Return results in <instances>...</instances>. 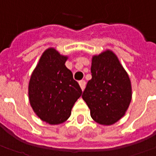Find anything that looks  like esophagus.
<instances>
[{
    "instance_id": "esophagus-1",
    "label": "esophagus",
    "mask_w": 156,
    "mask_h": 156,
    "mask_svg": "<svg viewBox=\"0 0 156 156\" xmlns=\"http://www.w3.org/2000/svg\"><path fill=\"white\" fill-rule=\"evenodd\" d=\"M79 85H80V87L82 89V90H83L84 88H85V85H86L85 81H84V80H80V81H79Z\"/></svg>"
}]
</instances>
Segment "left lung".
Instances as JSON below:
<instances>
[{
  "instance_id": "1",
  "label": "left lung",
  "mask_w": 156,
  "mask_h": 156,
  "mask_svg": "<svg viewBox=\"0 0 156 156\" xmlns=\"http://www.w3.org/2000/svg\"><path fill=\"white\" fill-rule=\"evenodd\" d=\"M91 76L82 98L90 116L103 125H111L124 115L132 97L131 83L113 51L107 50L93 56Z\"/></svg>"
}]
</instances>
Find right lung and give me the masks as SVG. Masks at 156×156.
Returning a JSON list of instances; mask_svg holds the SVG:
<instances>
[{
    "label": "right lung",
    "mask_w": 156,
    "mask_h": 156,
    "mask_svg": "<svg viewBox=\"0 0 156 156\" xmlns=\"http://www.w3.org/2000/svg\"><path fill=\"white\" fill-rule=\"evenodd\" d=\"M67 57L54 48L41 55L28 85L30 105L43 122L59 124L70 117L75 102L82 95L78 83L65 63Z\"/></svg>",
    "instance_id": "obj_1"
}]
</instances>
